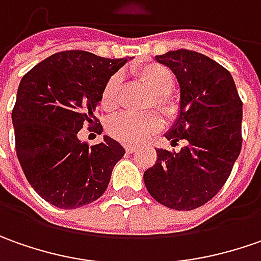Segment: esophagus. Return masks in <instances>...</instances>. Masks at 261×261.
<instances>
[{
	"mask_svg": "<svg viewBox=\"0 0 261 261\" xmlns=\"http://www.w3.org/2000/svg\"><path fill=\"white\" fill-rule=\"evenodd\" d=\"M136 150H137V147H136V146H133V144H127V146H125V151H127V153H134V151H136Z\"/></svg>",
	"mask_w": 261,
	"mask_h": 261,
	"instance_id": "esophagus-1",
	"label": "esophagus"
}]
</instances>
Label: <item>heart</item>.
I'll return each mask as SVG.
<instances>
[{"label":"heart","mask_w":261,"mask_h":261,"mask_svg":"<svg viewBox=\"0 0 261 261\" xmlns=\"http://www.w3.org/2000/svg\"><path fill=\"white\" fill-rule=\"evenodd\" d=\"M136 77L140 84L151 92L150 105H154L167 118L177 114V103L170 96V91L175 86V76L172 70L159 63H147L136 70ZM120 76L114 75L108 79L101 94V107L105 111H113L118 103ZM162 120L158 114H130L124 113L114 117L108 124L110 134L122 143L137 144L147 140L156 131L160 130Z\"/></svg>","instance_id":"heart-1"}]
</instances>
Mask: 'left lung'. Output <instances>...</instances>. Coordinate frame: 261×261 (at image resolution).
<instances>
[{"label": "left lung", "instance_id": "8db88e82", "mask_svg": "<svg viewBox=\"0 0 261 261\" xmlns=\"http://www.w3.org/2000/svg\"><path fill=\"white\" fill-rule=\"evenodd\" d=\"M173 72L180 88L179 113L165 137L177 153L159 148L144 172L148 193L167 208L191 211L212 199L227 182L241 150L243 102L228 70L192 50L156 56Z\"/></svg>", "mask_w": 261, "mask_h": 261}]
</instances>
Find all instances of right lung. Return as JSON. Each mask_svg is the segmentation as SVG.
<instances>
[{
  "mask_svg": "<svg viewBox=\"0 0 261 261\" xmlns=\"http://www.w3.org/2000/svg\"><path fill=\"white\" fill-rule=\"evenodd\" d=\"M131 59L66 50L23 76L11 115L15 151L29 184L44 201L73 210L96 201L108 188L125 150L108 136L89 147L77 133L84 124L99 125L95 110L103 86Z\"/></svg>",
  "mask_w": 261,
  "mask_h": 261,
  "instance_id": "add662e5",
  "label": "right lung"
}]
</instances>
